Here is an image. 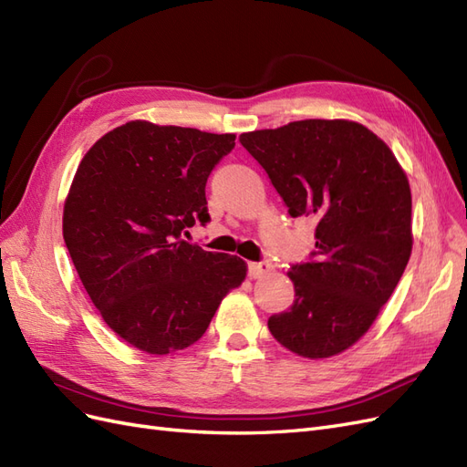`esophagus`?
Returning <instances> with one entry per match:
<instances>
[{
  "label": "esophagus",
  "mask_w": 467,
  "mask_h": 467,
  "mask_svg": "<svg viewBox=\"0 0 467 467\" xmlns=\"http://www.w3.org/2000/svg\"><path fill=\"white\" fill-rule=\"evenodd\" d=\"M273 271V265L268 261H261V263H249V276L251 278H263L268 273Z\"/></svg>",
  "instance_id": "esophagus-1"
}]
</instances>
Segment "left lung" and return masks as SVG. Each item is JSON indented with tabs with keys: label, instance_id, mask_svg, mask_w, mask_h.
<instances>
[{
	"label": "left lung",
	"instance_id": "8db88e82",
	"mask_svg": "<svg viewBox=\"0 0 467 467\" xmlns=\"http://www.w3.org/2000/svg\"><path fill=\"white\" fill-rule=\"evenodd\" d=\"M239 142L292 218H317L314 259L290 266L296 300L268 329L304 358L338 355L370 329L411 257L407 175L384 140L352 120H296Z\"/></svg>",
	"mask_w": 467,
	"mask_h": 467
}]
</instances>
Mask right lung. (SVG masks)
I'll return each mask as SVG.
<instances>
[{"mask_svg": "<svg viewBox=\"0 0 467 467\" xmlns=\"http://www.w3.org/2000/svg\"><path fill=\"white\" fill-rule=\"evenodd\" d=\"M235 134L130 120L83 155L64 242L91 302L126 343L169 355L199 341L247 265L182 239L206 225V181Z\"/></svg>", "mask_w": 467, "mask_h": 467, "instance_id": "add662e5", "label": "right lung"}]
</instances>
